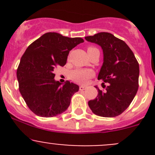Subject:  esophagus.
Listing matches in <instances>:
<instances>
[{"label":"esophagus","mask_w":155,"mask_h":155,"mask_svg":"<svg viewBox=\"0 0 155 155\" xmlns=\"http://www.w3.org/2000/svg\"><path fill=\"white\" fill-rule=\"evenodd\" d=\"M85 88H86V87H85V86H83V85H80V86H79V90L80 91H84Z\"/></svg>","instance_id":"obj_1"}]
</instances>
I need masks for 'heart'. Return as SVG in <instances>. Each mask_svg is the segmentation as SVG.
Wrapping results in <instances>:
<instances>
[{
  "mask_svg": "<svg viewBox=\"0 0 155 155\" xmlns=\"http://www.w3.org/2000/svg\"><path fill=\"white\" fill-rule=\"evenodd\" d=\"M94 47H89L87 48V51L90 50L94 49ZM93 75L91 70H87V69H76V70H73L70 73V77L75 82L78 83L84 84L90 79Z\"/></svg>",
  "mask_w": 155,
  "mask_h": 155,
  "instance_id": "obj_1",
  "label": "heart"
}]
</instances>
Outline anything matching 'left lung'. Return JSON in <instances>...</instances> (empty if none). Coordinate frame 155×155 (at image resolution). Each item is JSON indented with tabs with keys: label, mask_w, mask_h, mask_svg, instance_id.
I'll return each instance as SVG.
<instances>
[{
	"label": "left lung",
	"mask_w": 155,
	"mask_h": 155,
	"mask_svg": "<svg viewBox=\"0 0 155 155\" xmlns=\"http://www.w3.org/2000/svg\"><path fill=\"white\" fill-rule=\"evenodd\" d=\"M85 39L102 48L104 63L97 79L107 83L105 91L94 86L98 94L88 101L89 107L99 116H118L129 107L138 91V62L129 46L110 33L101 32Z\"/></svg>",
	"instance_id": "8db88e82"
}]
</instances>
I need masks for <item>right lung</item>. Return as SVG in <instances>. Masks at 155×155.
Masks as SVG:
<instances>
[{
    "mask_svg": "<svg viewBox=\"0 0 155 155\" xmlns=\"http://www.w3.org/2000/svg\"><path fill=\"white\" fill-rule=\"evenodd\" d=\"M83 42L81 37L48 32L25 50L17 69V79L20 93L34 114L50 118L68 109L79 87L69 81L64 84L56 81L54 70L64 66L70 50Z\"/></svg>",
    "mask_w": 155,
    "mask_h": 155,
    "instance_id": "add662e5",
    "label": "right lung"
}]
</instances>
